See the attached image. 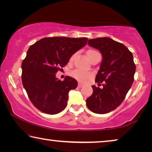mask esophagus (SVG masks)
Here are the masks:
<instances>
[{"instance_id": "1", "label": "esophagus", "mask_w": 152, "mask_h": 152, "mask_svg": "<svg viewBox=\"0 0 152 152\" xmlns=\"http://www.w3.org/2000/svg\"><path fill=\"white\" fill-rule=\"evenodd\" d=\"M78 86L79 87V88H81V87L83 86V84H81V83H78Z\"/></svg>"}]
</instances>
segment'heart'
<instances>
[{
	"mask_svg": "<svg viewBox=\"0 0 152 152\" xmlns=\"http://www.w3.org/2000/svg\"><path fill=\"white\" fill-rule=\"evenodd\" d=\"M94 52H96V51L94 50H89L88 52H87V55H88V58H89V56ZM75 56H76V53H74V54L72 56L70 60L72 61L74 60V57H75ZM70 75L72 76V77H73L74 79H76V80L83 82H85L87 79L89 78L91 76V74L88 72L80 70V69H76V70L71 72Z\"/></svg>",
	"mask_w": 152,
	"mask_h": 152,
	"instance_id": "b5f03b06",
	"label": "heart"
}]
</instances>
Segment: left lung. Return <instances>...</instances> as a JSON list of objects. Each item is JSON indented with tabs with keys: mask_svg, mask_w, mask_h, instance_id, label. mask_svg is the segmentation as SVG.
I'll list each match as a JSON object with an SVG mask.
<instances>
[{
	"mask_svg": "<svg viewBox=\"0 0 152 152\" xmlns=\"http://www.w3.org/2000/svg\"><path fill=\"white\" fill-rule=\"evenodd\" d=\"M88 44L99 50L102 56L95 79L102 88L92 86L93 93L86 100V105L92 112L105 114L124 101L134 80L135 64L128 48L109 37L89 39Z\"/></svg>",
	"mask_w": 152,
	"mask_h": 152,
	"instance_id": "8db88e82",
	"label": "left lung"
}]
</instances>
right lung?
I'll list each match as a JSON object with an SVG mask.
<instances>
[{
    "label": "right lung",
    "instance_id": "add662e5",
    "mask_svg": "<svg viewBox=\"0 0 152 152\" xmlns=\"http://www.w3.org/2000/svg\"><path fill=\"white\" fill-rule=\"evenodd\" d=\"M87 41L86 37H45L29 47L21 64L22 82L30 101L40 111L55 115L66 108L68 92L78 82L70 76L58 80L56 74Z\"/></svg>",
    "mask_w": 152,
    "mask_h": 152
}]
</instances>
